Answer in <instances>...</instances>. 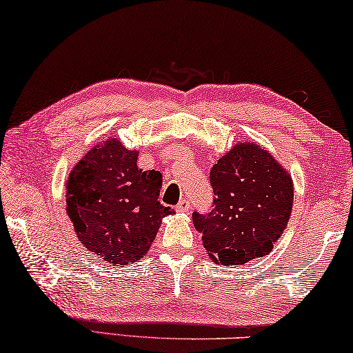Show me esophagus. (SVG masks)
<instances>
[{"instance_id":"1","label":"esophagus","mask_w":353,"mask_h":353,"mask_svg":"<svg viewBox=\"0 0 353 353\" xmlns=\"http://www.w3.org/2000/svg\"><path fill=\"white\" fill-rule=\"evenodd\" d=\"M189 209H190V201L186 199L180 200V203L176 205V212H189Z\"/></svg>"}]
</instances>
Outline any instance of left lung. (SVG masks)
<instances>
[{
    "label": "left lung",
    "mask_w": 353,
    "mask_h": 353,
    "mask_svg": "<svg viewBox=\"0 0 353 353\" xmlns=\"http://www.w3.org/2000/svg\"><path fill=\"white\" fill-rule=\"evenodd\" d=\"M212 211L192 214L214 262L242 265L268 256L293 208L292 175L254 142H239L212 165Z\"/></svg>",
    "instance_id": "left-lung-1"
}]
</instances>
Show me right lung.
I'll return each mask as SVG.
<instances>
[{
	"mask_svg": "<svg viewBox=\"0 0 353 353\" xmlns=\"http://www.w3.org/2000/svg\"><path fill=\"white\" fill-rule=\"evenodd\" d=\"M138 152L117 138L97 144L66 181V211L77 239L107 263L141 261L161 221L173 214L158 200L163 175L138 169Z\"/></svg>",
	"mask_w": 353,
	"mask_h": 353,
	"instance_id": "add662e5",
	"label": "right lung"
}]
</instances>
